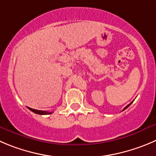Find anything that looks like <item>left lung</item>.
Returning a JSON list of instances; mask_svg holds the SVG:
<instances>
[{
    "instance_id": "obj_1",
    "label": "left lung",
    "mask_w": 156,
    "mask_h": 156,
    "mask_svg": "<svg viewBox=\"0 0 156 156\" xmlns=\"http://www.w3.org/2000/svg\"><path fill=\"white\" fill-rule=\"evenodd\" d=\"M132 103H133V102H132ZM132 103H130V104H129V105H128V106H126V107H125V108H124V109H123V110H125V109H127V108H128V107H129V106H130V105H131V104H132Z\"/></svg>"
}]
</instances>
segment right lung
<instances>
[{
	"label": "right lung",
	"instance_id": "1",
	"mask_svg": "<svg viewBox=\"0 0 156 156\" xmlns=\"http://www.w3.org/2000/svg\"><path fill=\"white\" fill-rule=\"evenodd\" d=\"M28 109L30 111L34 112V113L39 114V115H49V114H51L53 112H47V111H42V110H37V109H32V108L28 107Z\"/></svg>",
	"mask_w": 156,
	"mask_h": 156
}]
</instances>
